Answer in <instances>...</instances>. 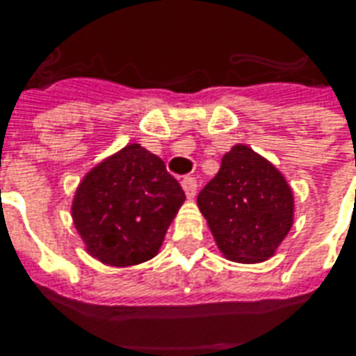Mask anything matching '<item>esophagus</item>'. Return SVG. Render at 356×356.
<instances>
[{"label": "esophagus", "instance_id": "obj_1", "mask_svg": "<svg viewBox=\"0 0 356 356\" xmlns=\"http://www.w3.org/2000/svg\"><path fill=\"white\" fill-rule=\"evenodd\" d=\"M183 190H184V194H186V197L188 200H192L195 195V192H197V183H195V179L194 177H184L183 179Z\"/></svg>", "mask_w": 356, "mask_h": 356}]
</instances>
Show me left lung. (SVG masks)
Here are the masks:
<instances>
[{"mask_svg":"<svg viewBox=\"0 0 356 356\" xmlns=\"http://www.w3.org/2000/svg\"><path fill=\"white\" fill-rule=\"evenodd\" d=\"M220 253L240 264L271 259L296 220L286 177L266 156L234 144L222 156L216 177L197 195Z\"/></svg>","mask_w":356,"mask_h":356,"instance_id":"1","label":"left lung"}]
</instances>
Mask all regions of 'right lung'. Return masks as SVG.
<instances>
[{
  "label": "right lung",
  "mask_w": 356,
  "mask_h": 356,
  "mask_svg": "<svg viewBox=\"0 0 356 356\" xmlns=\"http://www.w3.org/2000/svg\"><path fill=\"white\" fill-rule=\"evenodd\" d=\"M184 200L162 159L131 142L83 175L70 212L92 259L129 268L159 254Z\"/></svg>",
  "instance_id": "obj_1"
}]
</instances>
